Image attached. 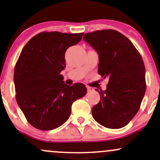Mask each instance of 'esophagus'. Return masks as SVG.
Here are the masks:
<instances>
[{"mask_svg": "<svg viewBox=\"0 0 160 160\" xmlns=\"http://www.w3.org/2000/svg\"><path fill=\"white\" fill-rule=\"evenodd\" d=\"M86 88H87V91H88V92H92V91L94 90V88L91 87V86H86Z\"/></svg>", "mask_w": 160, "mask_h": 160, "instance_id": "34e87169", "label": "esophagus"}]
</instances>
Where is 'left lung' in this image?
Masks as SVG:
<instances>
[{
    "label": "left lung",
    "mask_w": 160,
    "mask_h": 160,
    "mask_svg": "<svg viewBox=\"0 0 160 160\" xmlns=\"http://www.w3.org/2000/svg\"><path fill=\"white\" fill-rule=\"evenodd\" d=\"M98 52V72L109 81L98 91L100 102L92 109L94 120L109 128L126 126L136 115L146 91L145 67L133 43L117 31L101 30L83 36Z\"/></svg>",
    "instance_id": "8db88e82"
}]
</instances>
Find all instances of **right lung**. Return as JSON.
Here are the masks:
<instances>
[{"mask_svg":"<svg viewBox=\"0 0 160 160\" xmlns=\"http://www.w3.org/2000/svg\"><path fill=\"white\" fill-rule=\"evenodd\" d=\"M82 35L41 32L22 50L14 70L16 99L28 122L38 129L48 131L65 123L73 102L87 92L82 83L65 84L60 74L65 68L66 50Z\"/></svg>","mask_w":160,"mask_h":160,"instance_id":"right-lung-1","label":"right lung"}]
</instances>
